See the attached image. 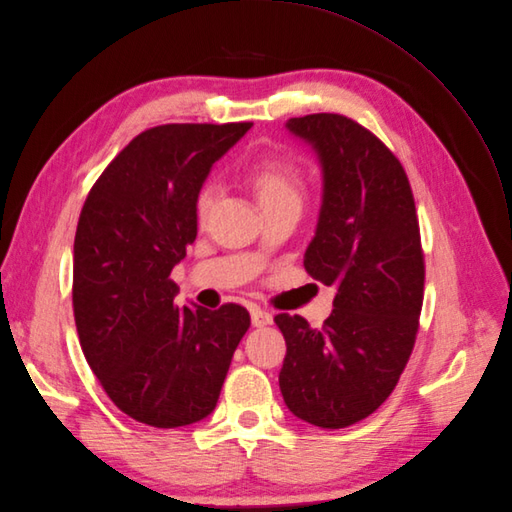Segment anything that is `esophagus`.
I'll return each instance as SVG.
<instances>
[{"mask_svg": "<svg viewBox=\"0 0 512 512\" xmlns=\"http://www.w3.org/2000/svg\"><path fill=\"white\" fill-rule=\"evenodd\" d=\"M252 324H254L256 328L266 326V324H273V314L266 312V310L256 308V310H252Z\"/></svg>", "mask_w": 512, "mask_h": 512, "instance_id": "34e87169", "label": "esophagus"}]
</instances>
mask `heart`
<instances>
[{"instance_id":"1","label":"heart","mask_w":512,"mask_h":512,"mask_svg":"<svg viewBox=\"0 0 512 512\" xmlns=\"http://www.w3.org/2000/svg\"><path fill=\"white\" fill-rule=\"evenodd\" d=\"M248 184L252 186L260 206L277 204V202H297L302 204L304 198V175L285 159H266L248 169ZM210 202H213V186H206L200 190L196 198V215L204 219Z\"/></svg>"}]
</instances>
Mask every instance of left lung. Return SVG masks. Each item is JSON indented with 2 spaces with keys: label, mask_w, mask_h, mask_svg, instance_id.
<instances>
[{
  "label": "left lung",
  "mask_w": 512,
  "mask_h": 512,
  "mask_svg": "<svg viewBox=\"0 0 512 512\" xmlns=\"http://www.w3.org/2000/svg\"><path fill=\"white\" fill-rule=\"evenodd\" d=\"M322 167V206L304 266L335 285L322 328L277 314L287 343L279 386L304 422L339 430L393 393L415 345L424 252L407 173L382 140L339 113L291 117Z\"/></svg>",
  "instance_id": "1"
}]
</instances>
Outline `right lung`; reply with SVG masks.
<instances>
[{
	"mask_svg": "<svg viewBox=\"0 0 512 512\" xmlns=\"http://www.w3.org/2000/svg\"><path fill=\"white\" fill-rule=\"evenodd\" d=\"M250 128H150L107 165L82 206L72 283L80 347L109 399L140 424L179 428L213 413L250 328L237 304L177 308L169 279L196 239L210 167Z\"/></svg>",
	"mask_w": 512,
	"mask_h": 512,
	"instance_id": "right-lung-1",
	"label": "right lung"
}]
</instances>
